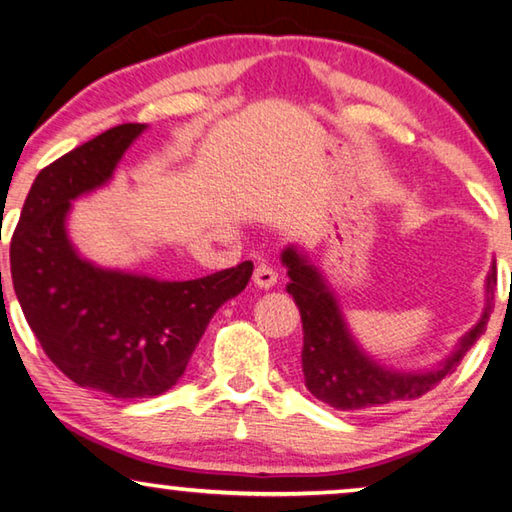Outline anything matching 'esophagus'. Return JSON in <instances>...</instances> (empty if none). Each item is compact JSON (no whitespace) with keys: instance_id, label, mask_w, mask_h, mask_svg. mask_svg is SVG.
Masks as SVG:
<instances>
[{"instance_id":"esophagus-1","label":"esophagus","mask_w":512,"mask_h":512,"mask_svg":"<svg viewBox=\"0 0 512 512\" xmlns=\"http://www.w3.org/2000/svg\"><path fill=\"white\" fill-rule=\"evenodd\" d=\"M253 280L259 289H273L277 284V271L266 262H259L255 266V273H253Z\"/></svg>"}]
</instances>
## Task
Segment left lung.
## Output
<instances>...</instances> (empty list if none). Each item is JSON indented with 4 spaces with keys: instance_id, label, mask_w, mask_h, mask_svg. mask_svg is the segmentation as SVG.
Wrapping results in <instances>:
<instances>
[{
    "instance_id": "left-lung-1",
    "label": "left lung",
    "mask_w": 512,
    "mask_h": 512,
    "mask_svg": "<svg viewBox=\"0 0 512 512\" xmlns=\"http://www.w3.org/2000/svg\"><path fill=\"white\" fill-rule=\"evenodd\" d=\"M282 262L289 268L291 282L287 291L300 309L302 334H305L302 336L305 386L316 400L339 411L370 413L395 402L418 400L424 393L433 391L447 375H452L467 350L485 332L490 311L495 307L497 266L492 264L485 282L488 305L479 323L463 336L452 357L429 372L386 370L354 343L332 291L327 289L323 275L307 262V257L296 248H287L282 253Z\"/></svg>"
}]
</instances>
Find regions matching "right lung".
<instances>
[{"instance_id":"right-lung-1","label":"right lung","mask_w":512,"mask_h":512,"mask_svg":"<svg viewBox=\"0 0 512 512\" xmlns=\"http://www.w3.org/2000/svg\"><path fill=\"white\" fill-rule=\"evenodd\" d=\"M144 128H110L42 169L11 239L13 289L42 350L74 384L121 400L169 391L216 309L253 275V262H241L198 280L160 282L94 266L69 244L72 201L108 183Z\"/></svg>"}]
</instances>
